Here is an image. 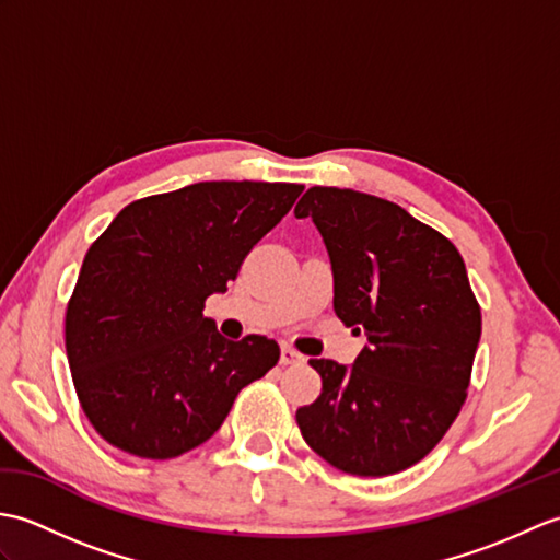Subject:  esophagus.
Segmentation results:
<instances>
[{"label": "esophagus", "instance_id": "34e87169", "mask_svg": "<svg viewBox=\"0 0 560 560\" xmlns=\"http://www.w3.org/2000/svg\"><path fill=\"white\" fill-rule=\"evenodd\" d=\"M281 363L283 365H303L305 363V355L299 353L295 349H291L289 343H287V347H281Z\"/></svg>", "mask_w": 560, "mask_h": 560}]
</instances>
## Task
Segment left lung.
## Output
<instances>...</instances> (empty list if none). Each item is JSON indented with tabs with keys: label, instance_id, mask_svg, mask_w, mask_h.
<instances>
[{
	"label": "left lung",
	"instance_id": "1",
	"mask_svg": "<svg viewBox=\"0 0 560 560\" xmlns=\"http://www.w3.org/2000/svg\"><path fill=\"white\" fill-rule=\"evenodd\" d=\"M295 217L323 235L337 317L368 337L351 368L311 359L323 392L295 411L305 443L355 477L409 469L467 399L481 307L464 259L395 201L355 189L311 187Z\"/></svg>",
	"mask_w": 560,
	"mask_h": 560
}]
</instances>
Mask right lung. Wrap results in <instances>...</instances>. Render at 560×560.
Masks as SVG:
<instances>
[{
    "label": "right lung",
    "instance_id": "1",
    "mask_svg": "<svg viewBox=\"0 0 560 560\" xmlns=\"http://www.w3.org/2000/svg\"><path fill=\"white\" fill-rule=\"evenodd\" d=\"M303 185L197 183L127 205L89 247L65 343L83 413L117 450L173 459L219 431L279 343L231 341L205 317Z\"/></svg>",
    "mask_w": 560,
    "mask_h": 560
}]
</instances>
